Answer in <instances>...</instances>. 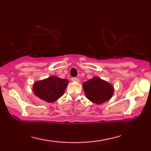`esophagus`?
Returning <instances> with one entry per match:
<instances>
[{
    "instance_id": "1",
    "label": "esophagus",
    "mask_w": 151,
    "mask_h": 151,
    "mask_svg": "<svg viewBox=\"0 0 151 151\" xmlns=\"http://www.w3.org/2000/svg\"><path fill=\"white\" fill-rule=\"evenodd\" d=\"M71 80L73 82H79V79H78V78H76V77H73L71 78Z\"/></svg>"
}]
</instances>
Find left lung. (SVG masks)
<instances>
[{"label": "left lung", "instance_id": "obj_1", "mask_svg": "<svg viewBox=\"0 0 151 151\" xmlns=\"http://www.w3.org/2000/svg\"><path fill=\"white\" fill-rule=\"evenodd\" d=\"M83 88L86 98L98 104L110 100L114 92L111 84L98 77H94L84 82Z\"/></svg>", "mask_w": 151, "mask_h": 151}]
</instances>
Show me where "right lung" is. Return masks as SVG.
I'll return each instance as SVG.
<instances>
[{
    "label": "right lung",
    "mask_w": 151,
    "mask_h": 151,
    "mask_svg": "<svg viewBox=\"0 0 151 151\" xmlns=\"http://www.w3.org/2000/svg\"><path fill=\"white\" fill-rule=\"evenodd\" d=\"M69 84L67 79L51 76L34 83L33 90L35 95L47 102H54L63 96Z\"/></svg>",
    "instance_id": "obj_1"
}]
</instances>
